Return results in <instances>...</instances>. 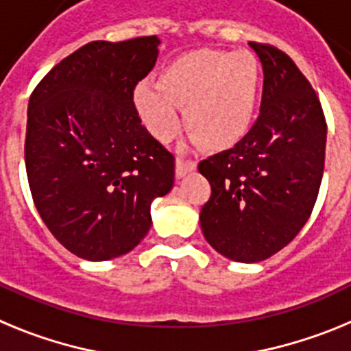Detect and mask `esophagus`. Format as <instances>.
Returning a JSON list of instances; mask_svg holds the SVG:
<instances>
[{
	"label": "esophagus",
	"instance_id": "esophagus-1",
	"mask_svg": "<svg viewBox=\"0 0 351 351\" xmlns=\"http://www.w3.org/2000/svg\"><path fill=\"white\" fill-rule=\"evenodd\" d=\"M197 169V163L191 160H184V158H178V161H176V176H178L179 179L184 178L186 173L191 172V170Z\"/></svg>",
	"mask_w": 351,
	"mask_h": 351
}]
</instances>
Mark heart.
<instances>
[{
  "label": "heart",
  "instance_id": "heart-1",
  "mask_svg": "<svg viewBox=\"0 0 351 351\" xmlns=\"http://www.w3.org/2000/svg\"><path fill=\"white\" fill-rule=\"evenodd\" d=\"M262 66L251 52L197 49L167 64L158 82L142 80L133 89V105L158 141H170L184 125L200 147L225 151L246 137L255 125L262 93Z\"/></svg>",
  "mask_w": 351,
  "mask_h": 351
}]
</instances>
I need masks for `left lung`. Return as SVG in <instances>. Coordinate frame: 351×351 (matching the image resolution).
Instances as JSON below:
<instances>
[{
  "mask_svg": "<svg viewBox=\"0 0 351 351\" xmlns=\"http://www.w3.org/2000/svg\"><path fill=\"white\" fill-rule=\"evenodd\" d=\"M263 68L260 116L243 141L198 163L210 184L200 210L207 243L234 262L283 250L311 216L327 123L315 89L280 49L250 42Z\"/></svg>",
  "mask_w": 351,
  "mask_h": 351,
  "instance_id": "obj_1",
  "label": "left lung"
}]
</instances>
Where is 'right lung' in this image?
Here are the masks:
<instances>
[{"label": "right lung", "instance_id": "right-lung-1", "mask_svg": "<svg viewBox=\"0 0 351 351\" xmlns=\"http://www.w3.org/2000/svg\"><path fill=\"white\" fill-rule=\"evenodd\" d=\"M158 36L77 49L27 105L24 158L40 218L73 255H126L151 228V202L173 186V156L142 126L133 89L153 70Z\"/></svg>", "mask_w": 351, "mask_h": 351}]
</instances>
